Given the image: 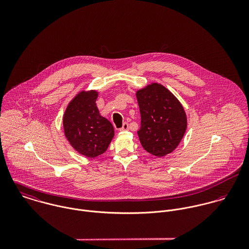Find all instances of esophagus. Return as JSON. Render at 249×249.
<instances>
[{
  "mask_svg": "<svg viewBox=\"0 0 249 249\" xmlns=\"http://www.w3.org/2000/svg\"><path fill=\"white\" fill-rule=\"evenodd\" d=\"M126 130H128V124L127 123H124V124H123L122 128L120 129V131H126Z\"/></svg>",
  "mask_w": 249,
  "mask_h": 249,
  "instance_id": "1",
  "label": "esophagus"
}]
</instances>
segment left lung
Wrapping results in <instances>:
<instances>
[{
  "label": "left lung",
  "mask_w": 249,
  "mask_h": 249,
  "mask_svg": "<svg viewBox=\"0 0 249 249\" xmlns=\"http://www.w3.org/2000/svg\"><path fill=\"white\" fill-rule=\"evenodd\" d=\"M141 114L139 140L148 153L164 157L181 142L187 115L178 98L165 86L152 82L136 91Z\"/></svg>",
  "instance_id": "left-lung-1"
}]
</instances>
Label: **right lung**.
Instances as JSON below:
<instances>
[{"label": "right lung", "instance_id": "add662e5", "mask_svg": "<svg viewBox=\"0 0 249 249\" xmlns=\"http://www.w3.org/2000/svg\"><path fill=\"white\" fill-rule=\"evenodd\" d=\"M97 90H82L69 103L63 116L64 134L79 154L95 158L107 151L115 131L112 124L100 114Z\"/></svg>", "mask_w": 249, "mask_h": 249}]
</instances>
